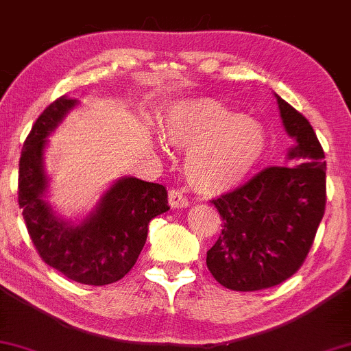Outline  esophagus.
Segmentation results:
<instances>
[{
    "label": "esophagus",
    "instance_id": "obj_1",
    "mask_svg": "<svg viewBox=\"0 0 351 351\" xmlns=\"http://www.w3.org/2000/svg\"><path fill=\"white\" fill-rule=\"evenodd\" d=\"M168 203L173 209H181L188 206V198L180 191V189H171L170 195H168Z\"/></svg>",
    "mask_w": 351,
    "mask_h": 351
}]
</instances>
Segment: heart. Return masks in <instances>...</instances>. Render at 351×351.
<instances>
[{
  "instance_id": "b5f03b06",
  "label": "heart",
  "mask_w": 351,
  "mask_h": 351,
  "mask_svg": "<svg viewBox=\"0 0 351 351\" xmlns=\"http://www.w3.org/2000/svg\"><path fill=\"white\" fill-rule=\"evenodd\" d=\"M163 140L188 150L184 175L204 196L231 191L259 163L267 136L264 127L249 115L213 99H181L160 120Z\"/></svg>"
}]
</instances>
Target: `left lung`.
<instances>
[{
	"label": "left lung",
	"instance_id": "8db88e82",
	"mask_svg": "<svg viewBox=\"0 0 351 351\" xmlns=\"http://www.w3.org/2000/svg\"><path fill=\"white\" fill-rule=\"evenodd\" d=\"M276 95L291 167L265 168L244 186L213 199L223 219L206 265L226 289L252 292L293 276L312 247L325 213V155L312 125Z\"/></svg>",
	"mask_w": 351,
	"mask_h": 351
}]
</instances>
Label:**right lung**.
Wrapping results in <instances>:
<instances>
[{"label":"right lung","mask_w":351,"mask_h":351,"mask_svg":"<svg viewBox=\"0 0 351 351\" xmlns=\"http://www.w3.org/2000/svg\"><path fill=\"white\" fill-rule=\"evenodd\" d=\"M77 106V99L62 95L36 120L19 158L18 201L44 263L79 284L107 285L135 265L150 221L170 209L168 193L163 184L122 176L80 219L56 213L46 199L47 136Z\"/></svg>","instance_id":"1"}]
</instances>
